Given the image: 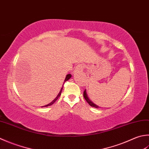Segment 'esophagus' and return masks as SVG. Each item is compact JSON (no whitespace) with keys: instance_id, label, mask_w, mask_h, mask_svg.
<instances>
[{"instance_id":"34e87169","label":"esophagus","mask_w":149,"mask_h":149,"mask_svg":"<svg viewBox=\"0 0 149 149\" xmlns=\"http://www.w3.org/2000/svg\"><path fill=\"white\" fill-rule=\"evenodd\" d=\"M84 68V66L81 64V65H78L77 66H76V67H75V70L81 71L83 70Z\"/></svg>"}]
</instances>
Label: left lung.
<instances>
[{"instance_id": "1", "label": "left lung", "mask_w": 149, "mask_h": 149, "mask_svg": "<svg viewBox=\"0 0 149 149\" xmlns=\"http://www.w3.org/2000/svg\"><path fill=\"white\" fill-rule=\"evenodd\" d=\"M83 96H84V99H85V100L87 101V103H88L90 104V106H91V107H95V108H96V109H98V108H100V107H99L98 106L95 105V104L93 103L92 102L89 100V98L88 97V96H87V94H86V90H84V92H83Z\"/></svg>"}]
</instances>
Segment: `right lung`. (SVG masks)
<instances>
[{"label":"right lung","mask_w":149,"mask_h":149,"mask_svg":"<svg viewBox=\"0 0 149 149\" xmlns=\"http://www.w3.org/2000/svg\"><path fill=\"white\" fill-rule=\"evenodd\" d=\"M71 77V75L70 74H68L66 75V78H65V81H64V83H65V82H66V81H68L70 78ZM63 86H62V88H61V90H60V92H59V94L57 95V96L55 98V100H54V101H52L50 103H49L48 104H47V105H45V106H44V107H48V106H50V105H52V104H53L55 101H56L57 100V99L59 98V97H60V95H61V92H62V90H63Z\"/></svg>","instance_id":"obj_1"}]
</instances>
